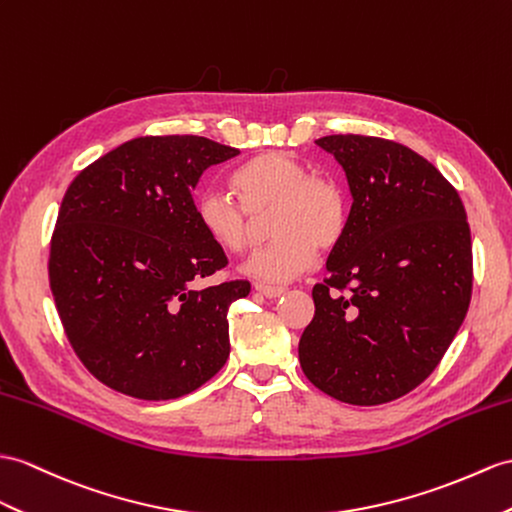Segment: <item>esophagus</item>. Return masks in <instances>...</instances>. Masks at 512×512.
Segmentation results:
<instances>
[{"label":"esophagus","instance_id":"esophagus-1","mask_svg":"<svg viewBox=\"0 0 512 512\" xmlns=\"http://www.w3.org/2000/svg\"><path fill=\"white\" fill-rule=\"evenodd\" d=\"M254 289L263 295V297H267V299H276V297H280L282 293H284V289L282 286H267V284H256Z\"/></svg>","mask_w":512,"mask_h":512}]
</instances>
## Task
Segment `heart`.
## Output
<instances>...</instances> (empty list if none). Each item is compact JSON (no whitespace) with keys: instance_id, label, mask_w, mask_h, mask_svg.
I'll return each mask as SVG.
<instances>
[{"instance_id":"heart-1","label":"heart","mask_w":512,"mask_h":512,"mask_svg":"<svg viewBox=\"0 0 512 512\" xmlns=\"http://www.w3.org/2000/svg\"><path fill=\"white\" fill-rule=\"evenodd\" d=\"M236 195L208 189L197 197L195 213L208 239L226 252H245L254 241L256 217L271 215L276 243L245 265L260 282H291L315 263L317 245L328 249L341 241L347 226V197L330 178L310 176V169L286 154H260L232 173Z\"/></svg>"}]
</instances>
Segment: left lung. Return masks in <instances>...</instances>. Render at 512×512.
Masks as SVG:
<instances>
[{
	"label": "left lung",
	"instance_id": "8db88e82",
	"mask_svg": "<svg viewBox=\"0 0 512 512\" xmlns=\"http://www.w3.org/2000/svg\"><path fill=\"white\" fill-rule=\"evenodd\" d=\"M315 143L343 167L352 210L330 278L313 289L299 365L339 402H393L430 376L463 326L473 278L465 206L400 143L358 134Z\"/></svg>",
	"mask_w": 512,
	"mask_h": 512
}]
</instances>
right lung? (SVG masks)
I'll use <instances>...</instances> for the list:
<instances>
[{
    "instance_id": "1",
    "label": "right lung",
    "mask_w": 512,
    "mask_h": 512,
    "mask_svg": "<svg viewBox=\"0 0 512 512\" xmlns=\"http://www.w3.org/2000/svg\"><path fill=\"white\" fill-rule=\"evenodd\" d=\"M236 154L204 136H141L80 171L62 197L49 286L73 350L110 389L176 400L226 365L228 308L249 282L193 286L228 265L199 226L193 191Z\"/></svg>"
}]
</instances>
